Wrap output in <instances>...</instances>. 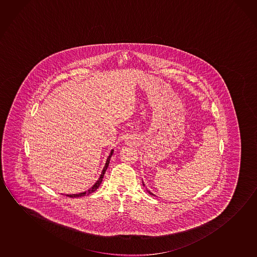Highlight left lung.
Returning a JSON list of instances; mask_svg holds the SVG:
<instances>
[{
  "mask_svg": "<svg viewBox=\"0 0 257 257\" xmlns=\"http://www.w3.org/2000/svg\"><path fill=\"white\" fill-rule=\"evenodd\" d=\"M143 184L144 187H145V184H144V182H143ZM147 191L149 192V194H150V195H152V196H156V195H154V194L152 193V192H150V190H147Z\"/></svg>",
  "mask_w": 257,
  "mask_h": 257,
  "instance_id": "1",
  "label": "left lung"
}]
</instances>
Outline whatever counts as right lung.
<instances>
[{"instance_id": "obj_1", "label": "right lung", "mask_w": 257, "mask_h": 257, "mask_svg": "<svg viewBox=\"0 0 257 257\" xmlns=\"http://www.w3.org/2000/svg\"><path fill=\"white\" fill-rule=\"evenodd\" d=\"M114 153V150H111L110 154L109 156L107 157V161H106V164H105V166L103 167L102 172H101V174L99 175V178L98 179V181L95 182L94 184L92 185V187H91L89 190H86V191H83L82 193L79 194H72V195H67V197H70V198H79V197H83V196H85V195H90V194L93 193L95 190H97V189L99 188V185H100V183L102 182L103 177H104V174L106 173V170L107 169V167H108V165H109V161H110L111 157H112V155Z\"/></svg>"}]
</instances>
